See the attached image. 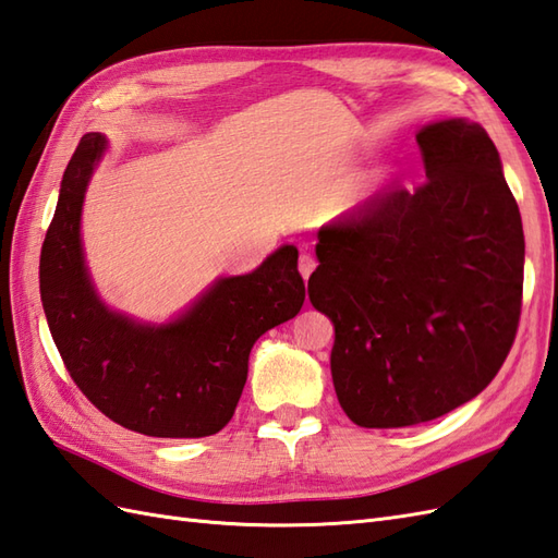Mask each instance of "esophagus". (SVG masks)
<instances>
[{
  "label": "esophagus",
  "mask_w": 558,
  "mask_h": 558,
  "mask_svg": "<svg viewBox=\"0 0 558 558\" xmlns=\"http://www.w3.org/2000/svg\"><path fill=\"white\" fill-rule=\"evenodd\" d=\"M314 268H316V258L311 254H302L300 256V274L304 280H308V276L314 274Z\"/></svg>",
  "instance_id": "1"
}]
</instances>
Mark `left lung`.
Segmentation results:
<instances>
[{
	"label": "left lung",
	"instance_id": "obj_1",
	"mask_svg": "<svg viewBox=\"0 0 558 558\" xmlns=\"http://www.w3.org/2000/svg\"><path fill=\"white\" fill-rule=\"evenodd\" d=\"M425 183L392 185L318 230L308 300L335 326L340 407L361 427L433 421L481 395L523 304L521 211L483 125L416 135Z\"/></svg>",
	"mask_w": 558,
	"mask_h": 558
}]
</instances>
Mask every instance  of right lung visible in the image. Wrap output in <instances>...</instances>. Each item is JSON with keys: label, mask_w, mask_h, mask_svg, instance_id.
<instances>
[{"label": "right lung", "mask_w": 558, "mask_h": 558, "mask_svg": "<svg viewBox=\"0 0 558 558\" xmlns=\"http://www.w3.org/2000/svg\"><path fill=\"white\" fill-rule=\"evenodd\" d=\"M104 149V135L87 133L61 180L40 254L49 332L77 390L113 423L149 437L216 435L235 413L254 342L300 314V254L284 244L252 274L220 278L166 326L113 314L89 282L81 244L85 187Z\"/></svg>", "instance_id": "add662e5"}]
</instances>
